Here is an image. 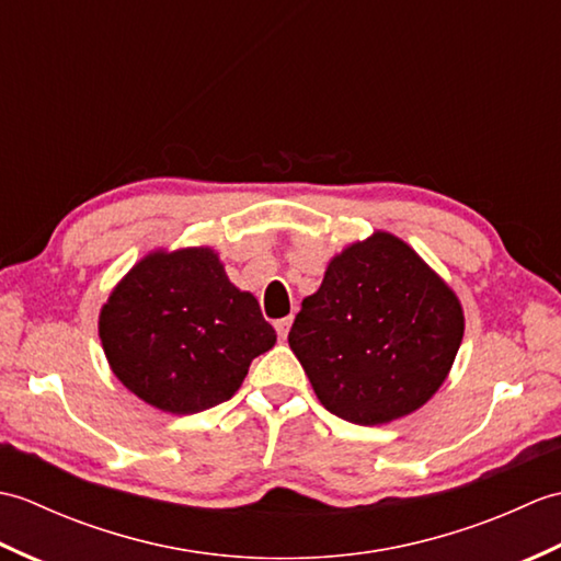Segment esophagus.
Segmentation results:
<instances>
[{"mask_svg":"<svg viewBox=\"0 0 561 561\" xmlns=\"http://www.w3.org/2000/svg\"><path fill=\"white\" fill-rule=\"evenodd\" d=\"M291 323H294V318H291V316H289V318H282V320H277V323H274V328H277V335H279V340H287Z\"/></svg>","mask_w":561,"mask_h":561,"instance_id":"esophagus-1","label":"esophagus"}]
</instances>
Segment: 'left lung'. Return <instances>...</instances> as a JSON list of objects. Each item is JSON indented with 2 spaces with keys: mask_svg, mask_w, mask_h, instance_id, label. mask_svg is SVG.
Segmentation results:
<instances>
[{
  "mask_svg": "<svg viewBox=\"0 0 561 561\" xmlns=\"http://www.w3.org/2000/svg\"><path fill=\"white\" fill-rule=\"evenodd\" d=\"M465 332L460 299L402 238L374 231L328 262L289 347L325 410L374 426L444 386Z\"/></svg>",
  "mask_w": 561,
  "mask_h": 561,
  "instance_id": "8db88e82",
  "label": "left lung"
}]
</instances>
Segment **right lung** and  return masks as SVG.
Here are the masks:
<instances>
[{
    "label": "right lung",
    "instance_id": "add662e5",
    "mask_svg": "<svg viewBox=\"0 0 561 561\" xmlns=\"http://www.w3.org/2000/svg\"><path fill=\"white\" fill-rule=\"evenodd\" d=\"M111 371L151 408L195 414L233 398L250 362L277 342L250 291L209 245L151 250L101 306Z\"/></svg>",
    "mask_w": 561,
    "mask_h": 561
}]
</instances>
